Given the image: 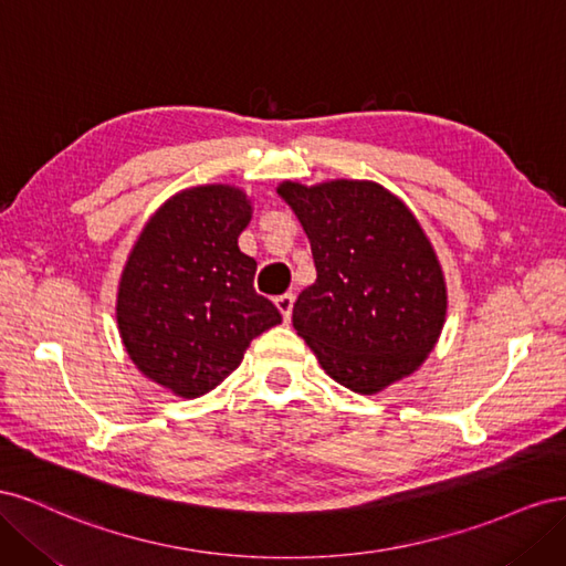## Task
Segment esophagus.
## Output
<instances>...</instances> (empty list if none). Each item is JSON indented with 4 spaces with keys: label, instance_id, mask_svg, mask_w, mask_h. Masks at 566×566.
I'll return each mask as SVG.
<instances>
[{
    "label": "esophagus",
    "instance_id": "esophagus-1",
    "mask_svg": "<svg viewBox=\"0 0 566 566\" xmlns=\"http://www.w3.org/2000/svg\"><path fill=\"white\" fill-rule=\"evenodd\" d=\"M293 304H295V295L293 293H285V295L276 297V306H279V312L283 314L285 321H290V314H293Z\"/></svg>",
    "mask_w": 566,
    "mask_h": 566
}]
</instances>
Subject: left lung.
I'll list each match as a JSON object with an SVG mask.
<instances>
[{
  "label": "left lung",
  "mask_w": 566,
  "mask_h": 566,
  "mask_svg": "<svg viewBox=\"0 0 566 566\" xmlns=\"http://www.w3.org/2000/svg\"><path fill=\"white\" fill-rule=\"evenodd\" d=\"M279 196L312 243L316 283L293 325L323 370L358 394L418 370L447 318V283L413 212L375 181H283Z\"/></svg>",
  "instance_id": "obj_1"
}]
</instances>
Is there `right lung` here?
I'll list each match as a JSON object with an SVG mask.
<instances>
[{
  "mask_svg": "<svg viewBox=\"0 0 566 566\" xmlns=\"http://www.w3.org/2000/svg\"><path fill=\"white\" fill-rule=\"evenodd\" d=\"M252 205L241 188L196 186L169 198L134 243L117 287V328L146 378L196 399L241 366L281 312L252 285L238 248Z\"/></svg>",
  "mask_w": 566,
  "mask_h": 566,
  "instance_id": "1",
  "label": "right lung"
}]
</instances>
